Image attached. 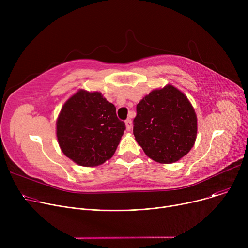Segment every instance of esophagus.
Here are the masks:
<instances>
[{"label":"esophagus","mask_w":248,"mask_h":248,"mask_svg":"<svg viewBox=\"0 0 248 248\" xmlns=\"http://www.w3.org/2000/svg\"><path fill=\"white\" fill-rule=\"evenodd\" d=\"M125 126H126L127 131H131L132 129V120L129 119V117L125 120Z\"/></svg>","instance_id":"obj_1"}]
</instances>
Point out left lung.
<instances>
[{
    "label": "left lung",
    "instance_id": "8db88e82",
    "mask_svg": "<svg viewBox=\"0 0 248 248\" xmlns=\"http://www.w3.org/2000/svg\"><path fill=\"white\" fill-rule=\"evenodd\" d=\"M134 135L152 160L172 164L187 155L197 137V116L187 96L168 84L137 104Z\"/></svg>",
    "mask_w": 248,
    "mask_h": 248
}]
</instances>
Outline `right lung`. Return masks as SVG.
<instances>
[{
    "label": "right lung",
    "mask_w": 248,
    "mask_h": 248,
    "mask_svg": "<svg viewBox=\"0 0 248 248\" xmlns=\"http://www.w3.org/2000/svg\"><path fill=\"white\" fill-rule=\"evenodd\" d=\"M115 110L98 91L78 90L64 103L56 122L63 154L83 167L98 166L109 160L125 129Z\"/></svg>",
    "instance_id": "1"
}]
</instances>
